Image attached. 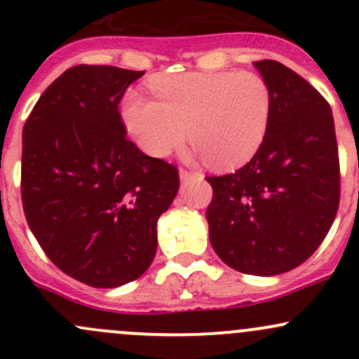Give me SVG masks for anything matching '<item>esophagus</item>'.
Wrapping results in <instances>:
<instances>
[{
    "label": "esophagus",
    "instance_id": "34e87169",
    "mask_svg": "<svg viewBox=\"0 0 359 359\" xmlns=\"http://www.w3.org/2000/svg\"><path fill=\"white\" fill-rule=\"evenodd\" d=\"M179 175H180V180H187V179H191V177H193L194 173L189 172V170H180ZM200 177H201V175H200Z\"/></svg>",
    "mask_w": 359,
    "mask_h": 359
}]
</instances>
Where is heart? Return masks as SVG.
Wrapping results in <instances>:
<instances>
[{
  "instance_id": "1",
  "label": "heart",
  "mask_w": 359,
  "mask_h": 359,
  "mask_svg": "<svg viewBox=\"0 0 359 359\" xmlns=\"http://www.w3.org/2000/svg\"><path fill=\"white\" fill-rule=\"evenodd\" d=\"M154 99L128 92L121 119L151 158H166L189 137L210 165L233 168L255 156L273 112V93L248 71L180 72L151 79Z\"/></svg>"
}]
</instances>
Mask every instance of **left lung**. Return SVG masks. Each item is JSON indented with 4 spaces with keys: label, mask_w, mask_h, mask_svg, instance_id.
<instances>
[{
    "label": "left lung",
    "mask_w": 359,
    "mask_h": 359,
    "mask_svg": "<svg viewBox=\"0 0 359 359\" xmlns=\"http://www.w3.org/2000/svg\"><path fill=\"white\" fill-rule=\"evenodd\" d=\"M273 93L264 144L243 168L206 177L210 243L224 264L276 276L306 262L334 224L340 196L332 109L276 60L253 62Z\"/></svg>",
    "instance_id": "1"
}]
</instances>
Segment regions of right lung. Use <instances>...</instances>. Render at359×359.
<instances>
[{"instance_id":"1","label":"right lung","mask_w":359,"mask_h":359,"mask_svg":"<svg viewBox=\"0 0 359 359\" xmlns=\"http://www.w3.org/2000/svg\"><path fill=\"white\" fill-rule=\"evenodd\" d=\"M142 71L76 66L45 90L22 130V205L43 252L95 288L137 280L156 255L173 165L126 139L118 106Z\"/></svg>"}]
</instances>
